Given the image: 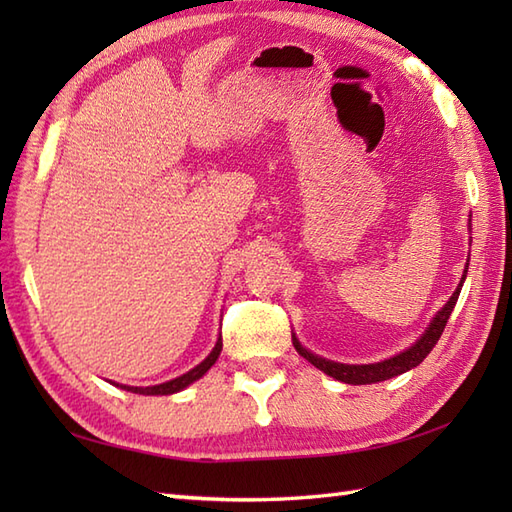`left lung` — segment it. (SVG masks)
<instances>
[{
	"label": "left lung",
	"mask_w": 512,
	"mask_h": 512,
	"mask_svg": "<svg viewBox=\"0 0 512 512\" xmlns=\"http://www.w3.org/2000/svg\"><path fill=\"white\" fill-rule=\"evenodd\" d=\"M469 268V266H466ZM466 268H464V275H462V281L460 286L455 288L453 297L444 303V308L433 317L431 325L427 330H424V334L420 336V339L413 343L409 350L400 352L396 356L387 358V361H380V363H369V365H345V363H334V361H328V358H321L317 354L308 352L306 347H303L297 336H292V343H295V350L306 358L308 363H312L317 369H321L323 374H328L336 380H341V383H347V385H372V383H380V380H387V378H394L398 374H405L409 372V369H413L416 365H420L424 358L429 356V352L436 347V343L440 341V336L444 332V325H447L451 312L455 308V301H458L460 297V290H462V284L466 279Z\"/></svg>",
	"instance_id": "left-lung-1"
}]
</instances>
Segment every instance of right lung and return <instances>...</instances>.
<instances>
[{
  "instance_id": "add662e5",
  "label": "right lung",
  "mask_w": 512,
  "mask_h": 512,
  "mask_svg": "<svg viewBox=\"0 0 512 512\" xmlns=\"http://www.w3.org/2000/svg\"><path fill=\"white\" fill-rule=\"evenodd\" d=\"M220 352H222V339H217L213 352L206 356L200 365H195L191 372L182 374V376L173 378V380H167V383H162V385H151V387L121 385V387L127 389V391H132V394H143V396H169V394H176V391H182L184 387H189L191 383H195V380L202 378L206 372H209V369L215 365L217 356H220Z\"/></svg>"
}]
</instances>
